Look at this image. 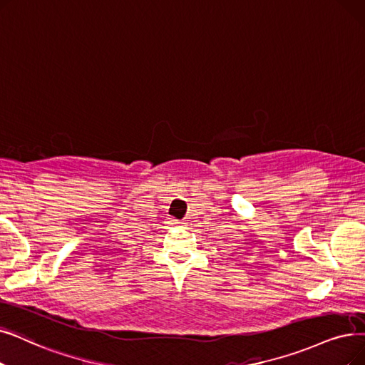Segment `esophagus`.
Listing matches in <instances>:
<instances>
[{
  "label": "esophagus",
  "mask_w": 365,
  "mask_h": 365,
  "mask_svg": "<svg viewBox=\"0 0 365 365\" xmlns=\"http://www.w3.org/2000/svg\"><path fill=\"white\" fill-rule=\"evenodd\" d=\"M174 224H176V225H178V227H182V228H183V225H182V224H180V222H174Z\"/></svg>",
  "instance_id": "obj_1"
}]
</instances>
